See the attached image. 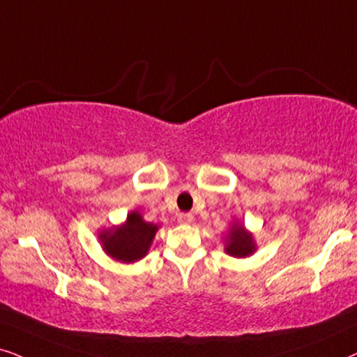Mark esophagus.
<instances>
[{
	"mask_svg": "<svg viewBox=\"0 0 357 357\" xmlns=\"http://www.w3.org/2000/svg\"><path fill=\"white\" fill-rule=\"evenodd\" d=\"M177 220H178V223H182V225H190L193 221V215L192 213H180Z\"/></svg>",
	"mask_w": 357,
	"mask_h": 357,
	"instance_id": "1",
	"label": "esophagus"
}]
</instances>
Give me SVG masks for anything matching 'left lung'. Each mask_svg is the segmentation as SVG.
I'll list each match as a JSON object with an SVG mask.
<instances>
[{
	"instance_id": "8db88e82",
	"label": "left lung",
	"mask_w": 357,
	"mask_h": 357,
	"mask_svg": "<svg viewBox=\"0 0 357 357\" xmlns=\"http://www.w3.org/2000/svg\"><path fill=\"white\" fill-rule=\"evenodd\" d=\"M254 251L252 236L243 229V226H233L228 236V246L226 252L234 257H246Z\"/></svg>"
}]
</instances>
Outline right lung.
<instances>
[{"mask_svg":"<svg viewBox=\"0 0 357 357\" xmlns=\"http://www.w3.org/2000/svg\"><path fill=\"white\" fill-rule=\"evenodd\" d=\"M155 231V225L146 223L137 211H132L123 226L101 234V243L105 251L116 261L134 262L149 251Z\"/></svg>","mask_w":357,"mask_h":357,"instance_id":"1","label":"right lung"}]
</instances>
